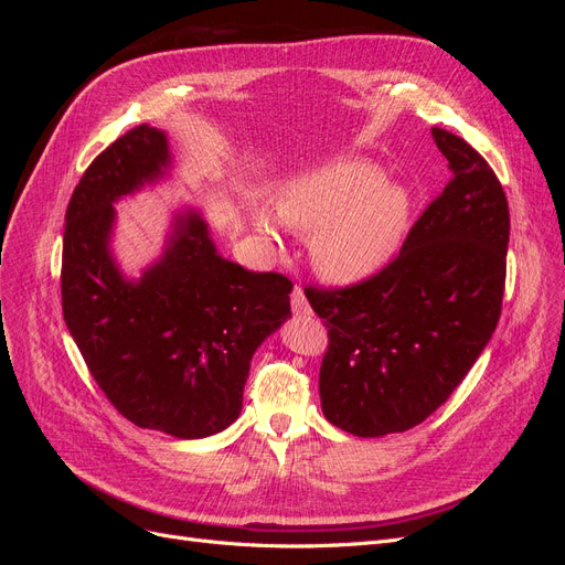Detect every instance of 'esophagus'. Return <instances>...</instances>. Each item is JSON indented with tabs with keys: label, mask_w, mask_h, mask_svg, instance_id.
I'll use <instances>...</instances> for the list:
<instances>
[{
	"label": "esophagus",
	"mask_w": 565,
	"mask_h": 565,
	"mask_svg": "<svg viewBox=\"0 0 565 565\" xmlns=\"http://www.w3.org/2000/svg\"><path fill=\"white\" fill-rule=\"evenodd\" d=\"M292 311H295L297 316L311 313V309H309V301H306V295H303V289H301V287H295V289H292Z\"/></svg>",
	"instance_id": "obj_1"
}]
</instances>
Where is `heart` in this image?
I'll return each mask as SVG.
<instances>
[{
	"mask_svg": "<svg viewBox=\"0 0 565 565\" xmlns=\"http://www.w3.org/2000/svg\"><path fill=\"white\" fill-rule=\"evenodd\" d=\"M280 224L309 235V256L324 280L353 285L374 276L401 247L409 224V195L386 183L367 160H341L289 179L273 200ZM252 226L276 241L278 220L259 204Z\"/></svg>",
	"mask_w": 565,
	"mask_h": 565,
	"instance_id": "obj_1",
	"label": "heart"
}]
</instances>
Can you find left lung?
Returning a JSON list of instances; mask_svg holds the SVG:
<instances>
[{
  "label": "left lung",
  "mask_w": 565,
  "mask_h": 565,
  "mask_svg": "<svg viewBox=\"0 0 565 565\" xmlns=\"http://www.w3.org/2000/svg\"><path fill=\"white\" fill-rule=\"evenodd\" d=\"M452 179L377 276L306 289L330 334L320 365L322 415L361 438L422 424L467 377L498 328L509 207L488 162L431 129Z\"/></svg>",
  "instance_id": "obj_1"
}]
</instances>
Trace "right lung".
Returning a JSON list of instances; mask_svg holds the SVG:
<instances>
[{
    "label": "right lung",
    "instance_id": "right-lung-1",
    "mask_svg": "<svg viewBox=\"0 0 565 565\" xmlns=\"http://www.w3.org/2000/svg\"><path fill=\"white\" fill-rule=\"evenodd\" d=\"M172 162L167 134L141 125L89 164L65 212L61 295L67 330L117 413L193 440L241 415L254 351L292 316V282L224 259L193 207L174 214L141 278H127L113 254V204Z\"/></svg>",
    "mask_w": 565,
    "mask_h": 565
}]
</instances>
